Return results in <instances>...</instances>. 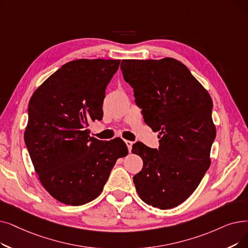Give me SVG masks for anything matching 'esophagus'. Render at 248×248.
Masks as SVG:
<instances>
[{"mask_svg":"<svg viewBox=\"0 0 248 248\" xmlns=\"http://www.w3.org/2000/svg\"><path fill=\"white\" fill-rule=\"evenodd\" d=\"M124 143H125V145L127 146V149H128V151H130L131 152V150H132V146H133V142L132 141H128V140H124Z\"/></svg>","mask_w":248,"mask_h":248,"instance_id":"34e87169","label":"esophagus"}]
</instances>
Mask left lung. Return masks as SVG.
I'll use <instances>...</instances> for the list:
<instances>
[{
    "label": "left lung",
    "mask_w": 248,
    "mask_h": 248,
    "mask_svg": "<svg viewBox=\"0 0 248 248\" xmlns=\"http://www.w3.org/2000/svg\"><path fill=\"white\" fill-rule=\"evenodd\" d=\"M121 69L145 123L160 139L158 149L142 142L133 146L132 153L143 160L133 178L138 195L160 210L177 207L197 189L211 165L216 137L211 96L175 59L123 60Z\"/></svg>",
    "instance_id": "left-lung-1"
}]
</instances>
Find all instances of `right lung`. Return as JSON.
<instances>
[{"label": "right lung", "instance_id": "obj_1", "mask_svg": "<svg viewBox=\"0 0 248 248\" xmlns=\"http://www.w3.org/2000/svg\"><path fill=\"white\" fill-rule=\"evenodd\" d=\"M120 62H69L30 98L24 141L42 186L64 204L97 198L116 160L128 153L121 138L100 141L88 134L89 124L102 120L106 86Z\"/></svg>", "mask_w": 248, "mask_h": 248}]
</instances>
